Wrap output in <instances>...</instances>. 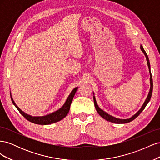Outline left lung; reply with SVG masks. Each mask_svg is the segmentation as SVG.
Returning a JSON list of instances; mask_svg holds the SVG:
<instances>
[{
  "label": "left lung",
  "instance_id": "1",
  "mask_svg": "<svg viewBox=\"0 0 160 160\" xmlns=\"http://www.w3.org/2000/svg\"><path fill=\"white\" fill-rule=\"evenodd\" d=\"M140 49L142 50V51L143 52V54L145 55V56H146V60H147V63H148V69H149V75H150V78H149L150 89H149V91L148 93V95L147 96V98L146 99V100H145L144 103H143L141 108L139 109V110L138 111V112H136L133 115H132V117L129 118H128V119H119V118H115V117H113V116L108 114V113H106L105 111H104L103 109H101L99 107V105H98V103H97L95 97L94 95L95 94H94V92H93V101H94V105H95V109H96L97 111H98V113L100 115L101 117H102L105 120L108 121V122L115 123H129L130 122H132V121L135 119L140 113H141L142 111L145 109V108H146V106L147 105V104L149 103V101H150V99H151L152 94V91H153V80H152V73H151V69H150V68H151V67H150V62H149V58H148L147 53H146V51H145L142 45H140Z\"/></svg>",
  "mask_w": 160,
  "mask_h": 160
}]
</instances>
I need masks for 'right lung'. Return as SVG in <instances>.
Wrapping results in <instances>:
<instances>
[{"mask_svg":"<svg viewBox=\"0 0 160 160\" xmlns=\"http://www.w3.org/2000/svg\"><path fill=\"white\" fill-rule=\"evenodd\" d=\"M77 89H78V87H77V88H74L72 90L71 93L68 96V98H67V99H66L65 103L61 108L54 111V112L49 113L45 115H42V116H32L29 114L26 113L25 112H24L23 111H22L18 107V106L16 105L15 102L14 101L11 95V92H10V93H11V100L13 105L15 106L16 108L18 110L19 112L21 113V114L23 116V117H25L28 121H29V122L36 124L49 125L51 123H56L57 122H59V121H61V119H62L66 117L67 113H69L71 102Z\"/></svg>","mask_w":160,"mask_h":160,"instance_id":"obj_1","label":"right lung"}]
</instances>
